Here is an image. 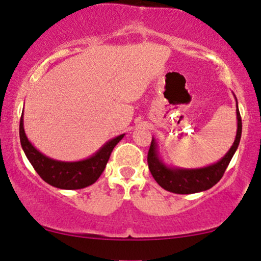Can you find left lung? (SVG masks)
<instances>
[{
	"mask_svg": "<svg viewBox=\"0 0 261 261\" xmlns=\"http://www.w3.org/2000/svg\"><path fill=\"white\" fill-rule=\"evenodd\" d=\"M237 99V97H235ZM237 120H238V129L237 137H235L234 144L231 145L222 159L212 165L205 167H199V169H181V167H172L166 165L160 158L158 151V142L154 138H152L151 146L147 154L148 169L151 171L153 178L156 183L165 190L173 192V194L188 195L196 194V192L205 191L213 188L221 178H222L227 166L229 165L234 153L237 152L240 144L241 132H242V122L240 112L238 108L237 99Z\"/></svg>",
	"mask_w": 261,
	"mask_h": 261,
	"instance_id": "left-lung-1",
	"label": "left lung"
}]
</instances>
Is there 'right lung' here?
I'll return each instance as SVG.
<instances>
[{
	"mask_svg": "<svg viewBox=\"0 0 261 261\" xmlns=\"http://www.w3.org/2000/svg\"><path fill=\"white\" fill-rule=\"evenodd\" d=\"M124 134L110 139L95 154L78 162H60L48 158L32 145L23 128V113L20 119V141L27 159L37 173L52 187L64 190H76L94 184L106 169L109 156Z\"/></svg>",
	"mask_w": 261,
	"mask_h": 261,
	"instance_id": "obj_1",
	"label": "right lung"
}]
</instances>
